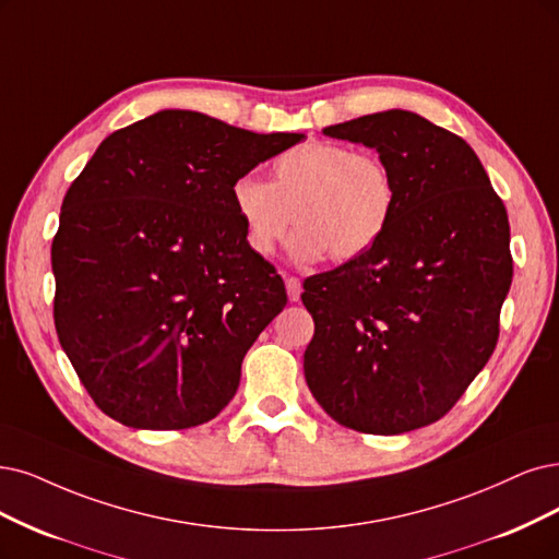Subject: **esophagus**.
Wrapping results in <instances>:
<instances>
[{
    "instance_id": "obj_1",
    "label": "esophagus",
    "mask_w": 559,
    "mask_h": 559,
    "mask_svg": "<svg viewBox=\"0 0 559 559\" xmlns=\"http://www.w3.org/2000/svg\"><path fill=\"white\" fill-rule=\"evenodd\" d=\"M285 287H287V297H290V301H299L301 281L295 276H285Z\"/></svg>"
}]
</instances>
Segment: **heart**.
Here are the masks:
<instances>
[{"mask_svg": "<svg viewBox=\"0 0 559 559\" xmlns=\"http://www.w3.org/2000/svg\"><path fill=\"white\" fill-rule=\"evenodd\" d=\"M230 202L243 227V241L258 258L272 255L287 227L297 260L324 253L345 262L373 246L394 214L396 181L386 163L349 144L308 140L278 154L272 181L243 175L230 186Z\"/></svg>", "mask_w": 559, "mask_h": 559, "instance_id": "obj_1", "label": "heart"}]
</instances>
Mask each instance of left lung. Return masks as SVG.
Here are the masks:
<instances>
[{"instance_id":"1","label":"left lung","mask_w":559,"mask_h":559,"mask_svg":"<svg viewBox=\"0 0 559 559\" xmlns=\"http://www.w3.org/2000/svg\"><path fill=\"white\" fill-rule=\"evenodd\" d=\"M324 135L376 150L396 204L366 253L304 281L316 322L304 376L341 426L399 436L442 419L498 345L509 218L469 144L415 112L364 115Z\"/></svg>"}]
</instances>
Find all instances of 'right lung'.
I'll list each match as a JSON object with an SVG mask.
<instances>
[{
    "mask_svg": "<svg viewBox=\"0 0 559 559\" xmlns=\"http://www.w3.org/2000/svg\"><path fill=\"white\" fill-rule=\"evenodd\" d=\"M301 140L160 110L108 135L75 177L52 239L55 329L108 417L179 430L233 401L287 295L246 246L230 186Z\"/></svg>",
    "mask_w": 559,
    "mask_h": 559,
    "instance_id": "add662e5",
    "label": "right lung"
}]
</instances>
